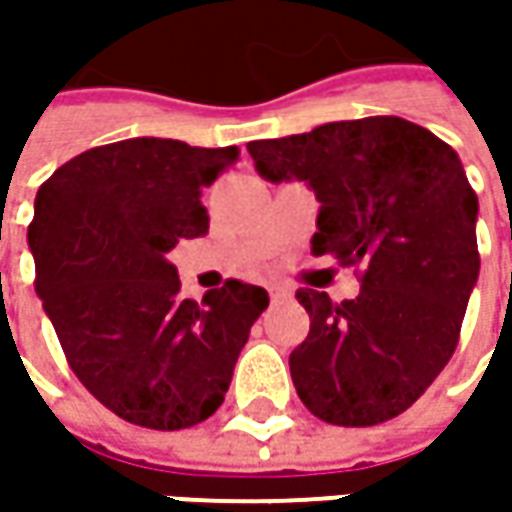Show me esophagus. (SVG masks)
Returning <instances> with one entry per match:
<instances>
[{"mask_svg":"<svg viewBox=\"0 0 512 512\" xmlns=\"http://www.w3.org/2000/svg\"><path fill=\"white\" fill-rule=\"evenodd\" d=\"M267 293H270V299H273V302H282V299L290 296V290H287V287H270Z\"/></svg>","mask_w":512,"mask_h":512,"instance_id":"esophagus-1","label":"esophagus"}]
</instances>
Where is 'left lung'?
<instances>
[{
  "label": "left lung",
  "instance_id": "1",
  "mask_svg": "<svg viewBox=\"0 0 512 512\" xmlns=\"http://www.w3.org/2000/svg\"><path fill=\"white\" fill-rule=\"evenodd\" d=\"M247 150L270 182L313 187V253L362 267L350 302L296 290L310 316L290 353L299 399L327 424L396 419L450 362L479 279V199L459 153L399 116L327 122Z\"/></svg>",
  "mask_w": 512,
  "mask_h": 512
}]
</instances>
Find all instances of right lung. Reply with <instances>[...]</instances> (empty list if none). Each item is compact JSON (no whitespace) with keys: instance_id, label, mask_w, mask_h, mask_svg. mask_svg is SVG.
Listing matches in <instances>:
<instances>
[{"instance_id":"1","label":"right lung","mask_w":512,"mask_h":512,"mask_svg":"<svg viewBox=\"0 0 512 512\" xmlns=\"http://www.w3.org/2000/svg\"><path fill=\"white\" fill-rule=\"evenodd\" d=\"M239 148L125 139L73 156L36 193V293L70 370L119 419L185 430L225 402L265 287L179 296L168 250L207 233L202 187Z\"/></svg>"}]
</instances>
